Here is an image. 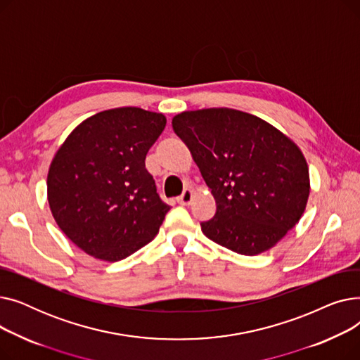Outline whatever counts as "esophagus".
<instances>
[{"mask_svg":"<svg viewBox=\"0 0 360 360\" xmlns=\"http://www.w3.org/2000/svg\"><path fill=\"white\" fill-rule=\"evenodd\" d=\"M193 197H194V193L191 190H185L178 198L176 201L181 204V205H190L191 201H193Z\"/></svg>","mask_w":360,"mask_h":360,"instance_id":"34e87169","label":"esophagus"}]
</instances>
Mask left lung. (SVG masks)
Returning <instances> with one entry per match:
<instances>
[{"mask_svg":"<svg viewBox=\"0 0 360 360\" xmlns=\"http://www.w3.org/2000/svg\"><path fill=\"white\" fill-rule=\"evenodd\" d=\"M175 134L190 148L216 200L202 233L242 255L273 248L304 213L309 172L299 147L262 121L229 108L174 117Z\"/></svg>","mask_w":360,"mask_h":360,"instance_id":"left-lung-1","label":"left lung"}]
</instances>
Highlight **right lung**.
I'll return each instance as SVG.
<instances>
[{
	"label": "right lung",
	"instance_id": "1",
	"mask_svg": "<svg viewBox=\"0 0 360 360\" xmlns=\"http://www.w3.org/2000/svg\"><path fill=\"white\" fill-rule=\"evenodd\" d=\"M165 125L162 113L109 109L83 121L56 151L48 174L51 212L86 254L115 262L158 235L170 207L146 155Z\"/></svg>",
	"mask_w": 360,
	"mask_h": 360
}]
</instances>
